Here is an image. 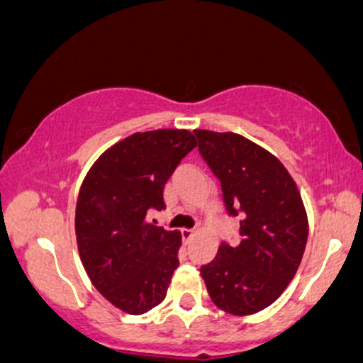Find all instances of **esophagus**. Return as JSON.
Segmentation results:
<instances>
[{
  "label": "esophagus",
  "mask_w": 363,
  "mask_h": 363,
  "mask_svg": "<svg viewBox=\"0 0 363 363\" xmlns=\"http://www.w3.org/2000/svg\"><path fill=\"white\" fill-rule=\"evenodd\" d=\"M181 234H182V239H184V240H191L196 235V232L191 230V228H182Z\"/></svg>",
  "instance_id": "obj_1"
}]
</instances>
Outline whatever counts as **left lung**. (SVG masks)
Wrapping results in <instances>:
<instances>
[{
    "mask_svg": "<svg viewBox=\"0 0 363 363\" xmlns=\"http://www.w3.org/2000/svg\"><path fill=\"white\" fill-rule=\"evenodd\" d=\"M194 133L220 179L228 215H242L239 244L220 245L201 277L218 309L256 314L280 297L301 266L309 235L301 193L285 165L254 141L237 133Z\"/></svg>",
    "mask_w": 363,
    "mask_h": 363,
    "instance_id": "8db88e82",
    "label": "left lung"
}]
</instances>
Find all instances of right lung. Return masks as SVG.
Masks as SVG:
<instances>
[{
    "instance_id": "1",
    "label": "right lung",
    "mask_w": 363,
    "mask_h": 363,
    "mask_svg": "<svg viewBox=\"0 0 363 363\" xmlns=\"http://www.w3.org/2000/svg\"><path fill=\"white\" fill-rule=\"evenodd\" d=\"M194 147L187 129L135 133L107 148L80 187L74 232L83 268L126 314H145L167 295L181 232L148 223L147 213L164 210L165 182Z\"/></svg>"
}]
</instances>
